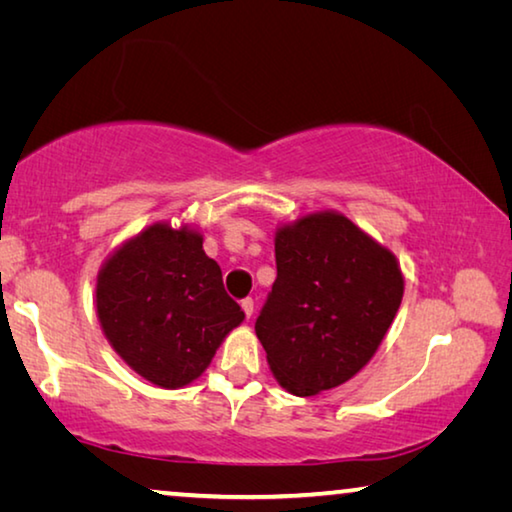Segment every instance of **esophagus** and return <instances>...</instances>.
<instances>
[{
  "instance_id": "1",
  "label": "esophagus",
  "mask_w": 512,
  "mask_h": 512,
  "mask_svg": "<svg viewBox=\"0 0 512 512\" xmlns=\"http://www.w3.org/2000/svg\"><path fill=\"white\" fill-rule=\"evenodd\" d=\"M241 309H244L246 318L253 316V311H255V302H253V298H244V300H241Z\"/></svg>"
}]
</instances>
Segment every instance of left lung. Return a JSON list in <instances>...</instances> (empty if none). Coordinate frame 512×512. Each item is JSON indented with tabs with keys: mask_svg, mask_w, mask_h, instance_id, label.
Instances as JSON below:
<instances>
[{
	"mask_svg": "<svg viewBox=\"0 0 512 512\" xmlns=\"http://www.w3.org/2000/svg\"><path fill=\"white\" fill-rule=\"evenodd\" d=\"M277 277L255 334L282 388L311 397L366 366L391 327L404 277L391 250L339 212L275 232Z\"/></svg>",
	"mask_w": 512,
	"mask_h": 512,
	"instance_id": "1",
	"label": "left lung"
}]
</instances>
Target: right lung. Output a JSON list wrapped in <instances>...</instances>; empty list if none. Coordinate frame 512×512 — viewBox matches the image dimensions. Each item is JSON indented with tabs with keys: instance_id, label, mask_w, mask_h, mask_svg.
Wrapping results in <instances>:
<instances>
[{
	"instance_id": "add662e5",
	"label": "right lung",
	"mask_w": 512,
	"mask_h": 512,
	"mask_svg": "<svg viewBox=\"0 0 512 512\" xmlns=\"http://www.w3.org/2000/svg\"><path fill=\"white\" fill-rule=\"evenodd\" d=\"M97 316L112 348L160 388H183L210 366L244 311L192 228L153 223L97 275Z\"/></svg>"
}]
</instances>
